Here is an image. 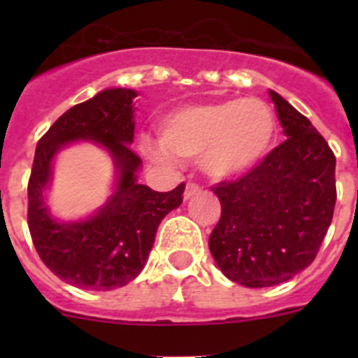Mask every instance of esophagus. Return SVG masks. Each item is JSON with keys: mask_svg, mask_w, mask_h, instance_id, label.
Masks as SVG:
<instances>
[{"mask_svg": "<svg viewBox=\"0 0 358 358\" xmlns=\"http://www.w3.org/2000/svg\"><path fill=\"white\" fill-rule=\"evenodd\" d=\"M201 186L197 185V182H186V188H185V201H188V199H192L194 195L201 194Z\"/></svg>", "mask_w": 358, "mask_h": 358, "instance_id": "34e87169", "label": "esophagus"}]
</instances>
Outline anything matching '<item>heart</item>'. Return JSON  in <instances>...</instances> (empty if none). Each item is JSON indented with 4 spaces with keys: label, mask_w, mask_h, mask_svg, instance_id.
Instances as JSON below:
<instances>
[{
    "label": "heart",
    "mask_w": 358,
    "mask_h": 358,
    "mask_svg": "<svg viewBox=\"0 0 358 358\" xmlns=\"http://www.w3.org/2000/svg\"><path fill=\"white\" fill-rule=\"evenodd\" d=\"M274 110L260 98H229L176 109L159 125L162 150L154 156L197 159L213 179H231L255 169L276 140Z\"/></svg>",
    "instance_id": "b5f03b06"
}]
</instances>
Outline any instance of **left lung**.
Segmentation results:
<instances>
[{
    "label": "left lung",
    "instance_id": "obj_1",
    "mask_svg": "<svg viewBox=\"0 0 358 358\" xmlns=\"http://www.w3.org/2000/svg\"><path fill=\"white\" fill-rule=\"evenodd\" d=\"M287 140L236 181L215 185L222 213L210 251L231 281L273 287L317 256L334 217L335 156L306 116L268 91Z\"/></svg>",
    "mask_w": 358,
    "mask_h": 358
}]
</instances>
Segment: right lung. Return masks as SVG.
Segmentation results:
<instances>
[{"instance_id": "add662e5", "label": "right lung", "mask_w": 358, "mask_h": 358, "mask_svg": "<svg viewBox=\"0 0 358 358\" xmlns=\"http://www.w3.org/2000/svg\"><path fill=\"white\" fill-rule=\"evenodd\" d=\"M132 90H103L77 103L53 123L37 143L28 181V229L37 255L62 281L87 290L127 285L143 271L164 215L181 206L185 182L172 192L140 185V156L132 152ZM77 139L96 141L110 150L119 170L115 194L93 217L57 223L43 206L52 157Z\"/></svg>"}]
</instances>
